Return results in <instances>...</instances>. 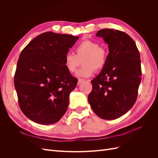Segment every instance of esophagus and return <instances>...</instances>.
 I'll return each mask as SVG.
<instances>
[{"label": "esophagus", "instance_id": "1", "mask_svg": "<svg viewBox=\"0 0 158 158\" xmlns=\"http://www.w3.org/2000/svg\"><path fill=\"white\" fill-rule=\"evenodd\" d=\"M84 80H83V79H78V85H79L80 84H81L82 82H84Z\"/></svg>", "mask_w": 158, "mask_h": 158}]
</instances>
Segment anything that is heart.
Returning a JSON list of instances; mask_svg holds the SVG:
<instances>
[{
    "label": "heart",
    "mask_w": 158,
    "mask_h": 158,
    "mask_svg": "<svg viewBox=\"0 0 158 158\" xmlns=\"http://www.w3.org/2000/svg\"><path fill=\"white\" fill-rule=\"evenodd\" d=\"M76 55L67 52L64 58V66L70 73H75L82 60L83 66L76 76L78 77L88 78L92 76L95 69H103L107 63V52L98 43L89 40L80 42L75 48Z\"/></svg>",
    "instance_id": "1"
}]
</instances>
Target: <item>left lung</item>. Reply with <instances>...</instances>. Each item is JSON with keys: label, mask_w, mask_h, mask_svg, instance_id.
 <instances>
[{"label": "left lung", "mask_w": 158, "mask_h": 158, "mask_svg": "<svg viewBox=\"0 0 158 158\" xmlns=\"http://www.w3.org/2000/svg\"><path fill=\"white\" fill-rule=\"evenodd\" d=\"M109 47L107 63L92 80L88 102L94 112L106 120L121 117L135 103L141 82L139 51L126 33L103 29L96 33Z\"/></svg>", "instance_id": "left-lung-1"}]
</instances>
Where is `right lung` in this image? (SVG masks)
I'll use <instances>...</instances> for the list:
<instances>
[{
  "label": "right lung",
  "mask_w": 158,
  "mask_h": 158,
  "mask_svg": "<svg viewBox=\"0 0 158 158\" xmlns=\"http://www.w3.org/2000/svg\"><path fill=\"white\" fill-rule=\"evenodd\" d=\"M78 36L45 32L21 52L14 82L19 106L40 125L58 122L67 110L69 95L77 85L64 66V58Z\"/></svg>",
  "instance_id": "right-lung-1"
}]
</instances>
